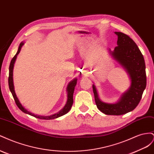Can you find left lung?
Returning <instances> with one entry per match:
<instances>
[{
	"label": "left lung",
	"instance_id": "left-lung-1",
	"mask_svg": "<svg viewBox=\"0 0 154 154\" xmlns=\"http://www.w3.org/2000/svg\"><path fill=\"white\" fill-rule=\"evenodd\" d=\"M118 35V46L109 53L116 61L127 71L131 85L116 103H107L99 98L94 85H92L96 106L106 115L119 116L133 110L140 101L146 86L145 63L144 57L134 41L122 32H115Z\"/></svg>",
	"mask_w": 154,
	"mask_h": 154
}]
</instances>
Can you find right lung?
<instances>
[{
  "mask_svg": "<svg viewBox=\"0 0 154 154\" xmlns=\"http://www.w3.org/2000/svg\"><path fill=\"white\" fill-rule=\"evenodd\" d=\"M24 45V42H21L20 44L19 47H18V51L17 54L14 56V57L12 58L10 65V68H9V78H8V83H9V88H10V90L11 92V94L13 95V97L14 100H15V103L17 104V105L18 106V108H19L23 112H24L26 114H27L29 115H31L32 116H33V117H35L36 118H38V119H56V118H58L60 116H63L64 114H67L68 112L71 110V106L72 105L73 103V93H74V88H75V86L77 83V79L75 78L72 81H71L70 82L67 88V103L65 105V106L63 108V109H62L60 112H58V113L57 114H54L53 115H51V116H40V115H36V114H34L30 112L27 111L24 106H23L21 103H20L19 100H18V97H17V95L15 94V90H14V85H13V67H14V63L15 62V60L17 58V55L19 54L20 49L22 47V45Z\"/></svg>",
  "mask_w": 154,
  "mask_h": 154,
  "instance_id": "right-lung-1",
  "label": "right lung"
}]
</instances>
